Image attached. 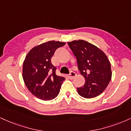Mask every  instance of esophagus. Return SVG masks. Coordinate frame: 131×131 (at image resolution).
<instances>
[{
    "mask_svg": "<svg viewBox=\"0 0 131 131\" xmlns=\"http://www.w3.org/2000/svg\"><path fill=\"white\" fill-rule=\"evenodd\" d=\"M76 77V73L74 72H70V74L69 75V78L70 80H73L74 77Z\"/></svg>",
    "mask_w": 131,
    "mask_h": 131,
    "instance_id": "esophagus-1",
    "label": "esophagus"
}]
</instances>
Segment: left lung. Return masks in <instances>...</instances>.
<instances>
[{
  "mask_svg": "<svg viewBox=\"0 0 131 131\" xmlns=\"http://www.w3.org/2000/svg\"><path fill=\"white\" fill-rule=\"evenodd\" d=\"M68 45L77 58L78 68L85 81L77 88L78 94L92 98L103 93L112 77L111 64L107 56L96 46L83 40L69 42Z\"/></svg>",
  "mask_w": 131,
  "mask_h": 131,
  "instance_id": "1",
  "label": "left lung"
}]
</instances>
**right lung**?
Masks as SVG:
<instances>
[{"mask_svg":"<svg viewBox=\"0 0 131 131\" xmlns=\"http://www.w3.org/2000/svg\"><path fill=\"white\" fill-rule=\"evenodd\" d=\"M66 44L59 41H48L29 51L23 64L22 77L29 91L39 99L48 101L59 94L65 78L56 75L57 68L51 59L58 48Z\"/></svg>","mask_w":131,"mask_h":131,"instance_id":"right-lung-1","label":"right lung"}]
</instances>
